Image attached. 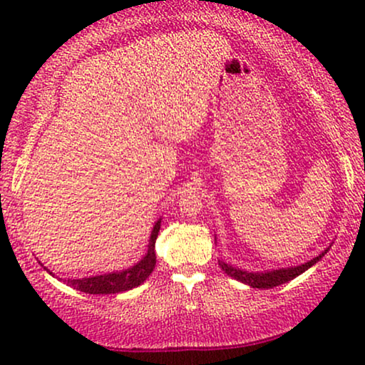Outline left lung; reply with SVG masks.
Instances as JSON below:
<instances>
[{"label":"left lung","instance_id":"1","mask_svg":"<svg viewBox=\"0 0 365 365\" xmlns=\"http://www.w3.org/2000/svg\"><path fill=\"white\" fill-rule=\"evenodd\" d=\"M329 249H326L322 254H319L317 257L311 259L309 262H304L301 266H294V267H286V269H274V271H267V272H249V271H242V269L232 267L229 264L219 261V266L222 267V271L231 276L236 281H241L244 284L251 287H257V289H271L276 286H281V284H286L289 281H292L294 277L301 276L304 271H307L309 267H312L319 259H321L324 254H326Z\"/></svg>","mask_w":365,"mask_h":365}]
</instances>
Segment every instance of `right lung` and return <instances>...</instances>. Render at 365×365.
Segmentation results:
<instances>
[{
    "mask_svg": "<svg viewBox=\"0 0 365 365\" xmlns=\"http://www.w3.org/2000/svg\"><path fill=\"white\" fill-rule=\"evenodd\" d=\"M159 227H161V219L154 224L151 237H149L146 256H144L138 264H134L133 267L124 269L121 272H111V274H103V276L83 277V279H63V281L66 282L68 286H71L74 289H78V291L86 292V294H118V292L129 291V289L133 287H138L139 284H143L149 276H151V272L154 271V266H156L154 244H156Z\"/></svg>",
    "mask_w": 365,
    "mask_h": 365,
    "instance_id": "add662e5",
    "label": "right lung"
}]
</instances>
